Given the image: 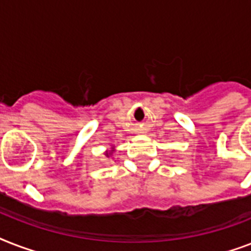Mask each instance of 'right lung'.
I'll list each match as a JSON object with an SVG mask.
<instances>
[{"label":"right lung","instance_id":"right-lung-1","mask_svg":"<svg viewBox=\"0 0 251 251\" xmlns=\"http://www.w3.org/2000/svg\"><path fill=\"white\" fill-rule=\"evenodd\" d=\"M105 155H106V156H109V155H110V153H105Z\"/></svg>","mask_w":251,"mask_h":251}]
</instances>
